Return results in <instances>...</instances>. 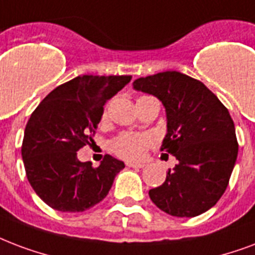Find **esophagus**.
Segmentation results:
<instances>
[{
  "mask_svg": "<svg viewBox=\"0 0 255 255\" xmlns=\"http://www.w3.org/2000/svg\"><path fill=\"white\" fill-rule=\"evenodd\" d=\"M128 167H133V168H143L144 164L143 163H132V162H128L127 163Z\"/></svg>",
  "mask_w": 255,
  "mask_h": 255,
  "instance_id": "34e87169",
  "label": "esophagus"
}]
</instances>
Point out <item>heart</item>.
<instances>
[{"mask_svg": "<svg viewBox=\"0 0 255 255\" xmlns=\"http://www.w3.org/2000/svg\"><path fill=\"white\" fill-rule=\"evenodd\" d=\"M108 116V107L104 108L102 119L106 120ZM155 140L151 135L147 133H133V132H123L111 141V149L118 156L127 160H139L144 156L145 151L153 145Z\"/></svg>", "mask_w": 255, "mask_h": 255, "instance_id": "1", "label": "heart"}]
</instances>
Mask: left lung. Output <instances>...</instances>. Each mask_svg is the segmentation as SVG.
Masks as SVG:
<instances>
[{
  "label": "left lung",
  "instance_id": "obj_1",
  "mask_svg": "<svg viewBox=\"0 0 255 255\" xmlns=\"http://www.w3.org/2000/svg\"><path fill=\"white\" fill-rule=\"evenodd\" d=\"M133 88L163 103L167 135L160 151L178 160L164 183L149 190L151 201L172 217L206 213L226 191L238 155L229 110L202 81L176 71L140 77Z\"/></svg>",
  "mask_w": 255,
  "mask_h": 255
}]
</instances>
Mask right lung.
I'll return each instance as SVG.
<instances>
[{
  "label": "right lung",
  "mask_w": 255,
  "mask_h": 255,
  "mask_svg": "<svg viewBox=\"0 0 255 255\" xmlns=\"http://www.w3.org/2000/svg\"><path fill=\"white\" fill-rule=\"evenodd\" d=\"M131 76H77L54 88L30 115L21 155L29 183L52 209L80 213L107 197L124 163L106 155L99 167L77 151L93 143L103 107Z\"/></svg>",
  "instance_id": "obj_1"
}]
</instances>
